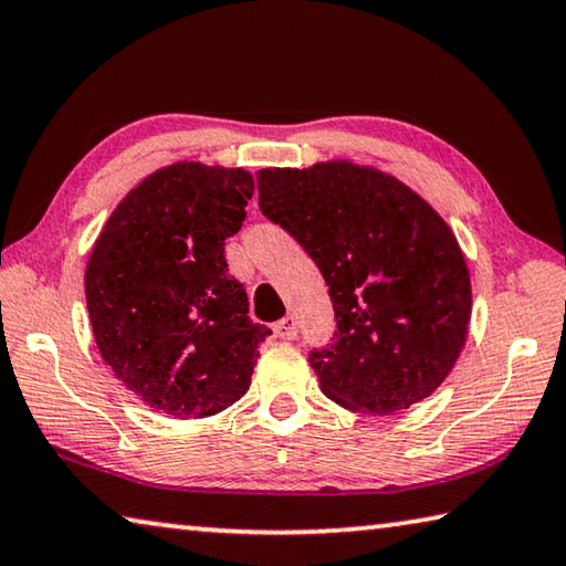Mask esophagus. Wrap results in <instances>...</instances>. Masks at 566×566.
Listing matches in <instances>:
<instances>
[{"instance_id": "34e87169", "label": "esophagus", "mask_w": 566, "mask_h": 566, "mask_svg": "<svg viewBox=\"0 0 566 566\" xmlns=\"http://www.w3.org/2000/svg\"><path fill=\"white\" fill-rule=\"evenodd\" d=\"M274 332H276V337H280V339H294L296 332H300V329H296V319L292 317V314H286L284 319L274 324Z\"/></svg>"}]
</instances>
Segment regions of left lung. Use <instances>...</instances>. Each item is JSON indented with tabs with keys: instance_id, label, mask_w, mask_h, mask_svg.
Masks as SVG:
<instances>
[{
	"instance_id": "1",
	"label": "left lung",
	"mask_w": 566,
	"mask_h": 566,
	"mask_svg": "<svg viewBox=\"0 0 566 566\" xmlns=\"http://www.w3.org/2000/svg\"><path fill=\"white\" fill-rule=\"evenodd\" d=\"M260 207L319 266L337 332L312 352L332 401L395 415L454 369L472 319V280L437 209L377 167L329 159L256 171Z\"/></svg>"
}]
</instances>
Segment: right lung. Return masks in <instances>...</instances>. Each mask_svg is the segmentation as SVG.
<instances>
[{
    "mask_svg": "<svg viewBox=\"0 0 566 566\" xmlns=\"http://www.w3.org/2000/svg\"><path fill=\"white\" fill-rule=\"evenodd\" d=\"M242 167L175 161L127 191L92 247L84 294L102 359L147 407L202 419L252 381L270 329L249 319L224 239L244 222Z\"/></svg>",
    "mask_w": 566,
    "mask_h": 566,
    "instance_id": "1",
    "label": "right lung"
}]
</instances>
